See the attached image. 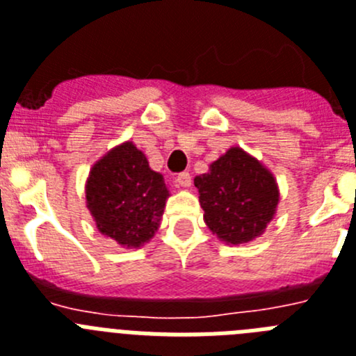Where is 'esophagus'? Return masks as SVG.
<instances>
[{"label": "esophagus", "mask_w": 356, "mask_h": 356, "mask_svg": "<svg viewBox=\"0 0 356 356\" xmlns=\"http://www.w3.org/2000/svg\"><path fill=\"white\" fill-rule=\"evenodd\" d=\"M191 181H193V178H191L188 172H180V175L176 176V184L180 185V187H191Z\"/></svg>", "instance_id": "34e87169"}]
</instances>
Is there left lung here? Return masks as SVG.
I'll use <instances>...</instances> for the list:
<instances>
[{
	"label": "left lung",
	"instance_id": "obj_1",
	"mask_svg": "<svg viewBox=\"0 0 356 356\" xmlns=\"http://www.w3.org/2000/svg\"><path fill=\"white\" fill-rule=\"evenodd\" d=\"M201 209L212 234L226 244H246L260 237L276 213L280 191L262 162L241 147H229L194 178Z\"/></svg>",
	"mask_w": 356,
	"mask_h": 356
}]
</instances>
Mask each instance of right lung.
<instances>
[{
	"label": "right lung",
	"instance_id": "1",
	"mask_svg": "<svg viewBox=\"0 0 356 356\" xmlns=\"http://www.w3.org/2000/svg\"><path fill=\"white\" fill-rule=\"evenodd\" d=\"M87 209L97 229L122 248H140L160 226L169 191L134 143L110 149L85 184Z\"/></svg>",
	"mask_w": 356,
	"mask_h": 356
}]
</instances>
